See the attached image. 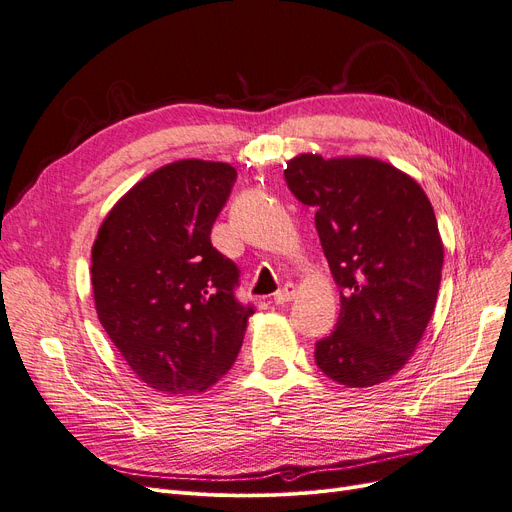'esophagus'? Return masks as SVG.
Returning a JSON list of instances; mask_svg holds the SVG:
<instances>
[{"instance_id":"esophagus-1","label":"esophagus","mask_w":512,"mask_h":512,"mask_svg":"<svg viewBox=\"0 0 512 512\" xmlns=\"http://www.w3.org/2000/svg\"><path fill=\"white\" fill-rule=\"evenodd\" d=\"M295 297V286L293 284H286V286H282L280 291H276V295H274V301L278 303V305H284V303H288Z\"/></svg>"}]
</instances>
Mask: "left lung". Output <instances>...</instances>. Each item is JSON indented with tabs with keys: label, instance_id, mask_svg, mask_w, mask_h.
<instances>
[{
	"label": "left lung",
	"instance_id": "8db88e82",
	"mask_svg": "<svg viewBox=\"0 0 512 512\" xmlns=\"http://www.w3.org/2000/svg\"><path fill=\"white\" fill-rule=\"evenodd\" d=\"M284 180L316 209V230L341 288L335 330L316 364L335 383L370 387L402 368L437 303L443 244L427 194L376 159L288 161Z\"/></svg>",
	"mask_w": 512,
	"mask_h": 512
}]
</instances>
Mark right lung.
Returning <instances> with one entry per match:
<instances>
[{"label": "right lung", "mask_w": 512, "mask_h": 512, "mask_svg": "<svg viewBox=\"0 0 512 512\" xmlns=\"http://www.w3.org/2000/svg\"><path fill=\"white\" fill-rule=\"evenodd\" d=\"M236 169L177 161L133 186L104 219L92 249L98 318L148 387L209 389L242 347L255 311L238 301V265L211 244Z\"/></svg>", "instance_id": "1"}]
</instances>
